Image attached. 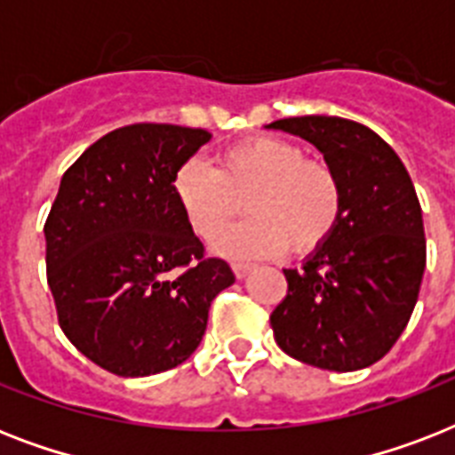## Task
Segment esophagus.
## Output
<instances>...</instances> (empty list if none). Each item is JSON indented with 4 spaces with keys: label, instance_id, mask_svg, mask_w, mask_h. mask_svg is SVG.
I'll return each instance as SVG.
<instances>
[{
    "label": "esophagus",
    "instance_id": "34e87169",
    "mask_svg": "<svg viewBox=\"0 0 455 455\" xmlns=\"http://www.w3.org/2000/svg\"><path fill=\"white\" fill-rule=\"evenodd\" d=\"M231 269H234L235 278H245V276H248V274H250V269H252V267H250V264L235 262V264H231Z\"/></svg>",
    "mask_w": 455,
    "mask_h": 455
}]
</instances>
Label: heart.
Segmentation results:
<instances>
[{
    "label": "heart",
    "mask_w": 455,
    "mask_h": 455,
    "mask_svg": "<svg viewBox=\"0 0 455 455\" xmlns=\"http://www.w3.org/2000/svg\"><path fill=\"white\" fill-rule=\"evenodd\" d=\"M188 227L214 241L248 200L252 217L217 241L224 255L259 259L291 245L304 255L328 241L342 214V186L325 163L278 137H252L220 153L217 170L188 160L174 174Z\"/></svg>",
    "instance_id": "b5f03b06"
}]
</instances>
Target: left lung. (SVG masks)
<instances>
[{"label":"left lung","mask_w":455,"mask_h":455,"mask_svg":"<svg viewBox=\"0 0 455 455\" xmlns=\"http://www.w3.org/2000/svg\"><path fill=\"white\" fill-rule=\"evenodd\" d=\"M267 130L316 146L342 186L335 231L299 269H283L288 295L271 314L288 356L359 371L392 349L409 323L425 271L423 210L387 141L335 116L285 117Z\"/></svg>","instance_id":"left-lung-1"}]
</instances>
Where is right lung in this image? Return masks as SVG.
<instances>
[{"mask_svg": "<svg viewBox=\"0 0 455 455\" xmlns=\"http://www.w3.org/2000/svg\"><path fill=\"white\" fill-rule=\"evenodd\" d=\"M212 134L130 124L92 144L63 174L46 217V281L66 338L123 378L184 363L212 299L234 283L205 257L174 196V174Z\"/></svg>", "mask_w": 455, "mask_h": 455, "instance_id": "add662e5", "label": "right lung"}]
</instances>
